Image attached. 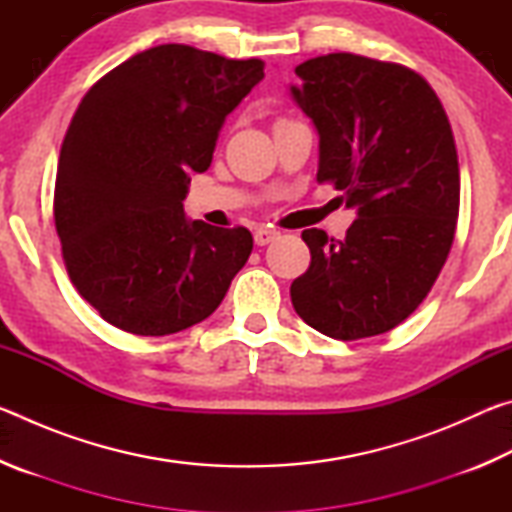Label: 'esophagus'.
<instances>
[{"label": "esophagus", "mask_w": 512, "mask_h": 512, "mask_svg": "<svg viewBox=\"0 0 512 512\" xmlns=\"http://www.w3.org/2000/svg\"><path fill=\"white\" fill-rule=\"evenodd\" d=\"M277 237H280V232L273 230V228H266V225H264V228H257V230H255V244H257V246L271 244V241L277 239Z\"/></svg>", "instance_id": "esophagus-1"}]
</instances>
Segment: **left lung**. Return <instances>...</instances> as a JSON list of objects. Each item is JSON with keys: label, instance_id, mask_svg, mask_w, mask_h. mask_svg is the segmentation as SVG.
Instances as JSON below:
<instances>
[{"label": "left lung", "instance_id": "1", "mask_svg": "<svg viewBox=\"0 0 512 512\" xmlns=\"http://www.w3.org/2000/svg\"><path fill=\"white\" fill-rule=\"evenodd\" d=\"M291 97L318 133V183H334L357 219L343 241L309 228L307 273L291 284L298 316L320 334H384L427 298L452 248L461 178L436 92L402 65L327 54L296 67Z\"/></svg>", "mask_w": 512, "mask_h": 512}]
</instances>
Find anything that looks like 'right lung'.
<instances>
[{"label": "right lung", "instance_id": "add662e5", "mask_svg": "<svg viewBox=\"0 0 512 512\" xmlns=\"http://www.w3.org/2000/svg\"><path fill=\"white\" fill-rule=\"evenodd\" d=\"M264 79L259 58L187 45L140 51L85 94L60 149L54 219L67 273L103 320L167 336L221 305L248 262L246 228L185 216L225 117Z\"/></svg>", "mask_w": 512, "mask_h": 512}]
</instances>
